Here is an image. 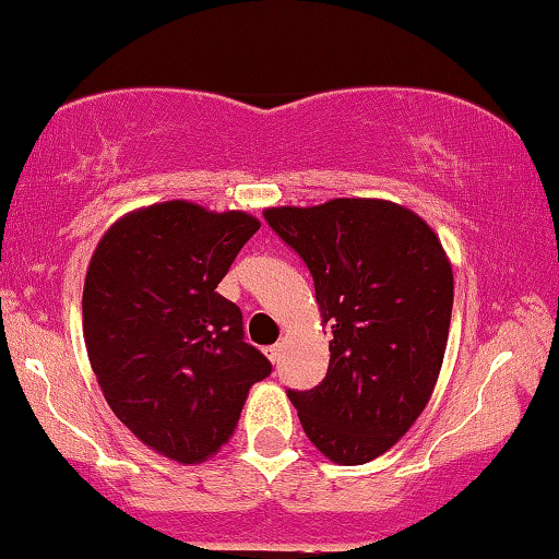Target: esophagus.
Instances as JSON below:
<instances>
[{
	"mask_svg": "<svg viewBox=\"0 0 559 559\" xmlns=\"http://www.w3.org/2000/svg\"><path fill=\"white\" fill-rule=\"evenodd\" d=\"M280 354H282V346H280V344L267 346V349H264V356H267V359H270L272 364L280 361Z\"/></svg>",
	"mask_w": 559,
	"mask_h": 559,
	"instance_id": "esophagus-1",
	"label": "esophagus"
}]
</instances>
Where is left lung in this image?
Here are the masks:
<instances>
[{
  "instance_id": "obj_1",
  "label": "left lung",
  "mask_w": 559,
  "mask_h": 559,
  "mask_svg": "<svg viewBox=\"0 0 559 559\" xmlns=\"http://www.w3.org/2000/svg\"><path fill=\"white\" fill-rule=\"evenodd\" d=\"M264 219L305 260L334 336L326 377L287 396L329 461L369 463L431 399L453 312L451 262L431 227L389 200L270 207Z\"/></svg>"
}]
</instances>
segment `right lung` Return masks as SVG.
I'll return each mask as SVG.
<instances>
[{
    "instance_id": "right-lung-1",
    "label": "right lung",
    "mask_w": 559,
    "mask_h": 559,
    "mask_svg": "<svg viewBox=\"0 0 559 559\" xmlns=\"http://www.w3.org/2000/svg\"><path fill=\"white\" fill-rule=\"evenodd\" d=\"M258 230L247 213L170 200L118 219L91 258V369L121 424L178 463L217 453L247 391L272 373L245 342L240 307L215 292Z\"/></svg>"
}]
</instances>
